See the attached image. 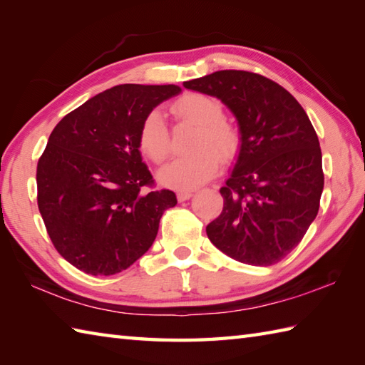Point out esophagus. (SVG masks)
Listing matches in <instances>:
<instances>
[{"label":"esophagus","mask_w":365,"mask_h":365,"mask_svg":"<svg viewBox=\"0 0 365 365\" xmlns=\"http://www.w3.org/2000/svg\"><path fill=\"white\" fill-rule=\"evenodd\" d=\"M192 196V191H178L177 192V199L183 202V200H188Z\"/></svg>","instance_id":"esophagus-1"}]
</instances>
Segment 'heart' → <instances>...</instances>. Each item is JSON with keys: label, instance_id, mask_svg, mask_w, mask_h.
<instances>
[{"label": "heart", "instance_id": "1", "mask_svg": "<svg viewBox=\"0 0 365 365\" xmlns=\"http://www.w3.org/2000/svg\"><path fill=\"white\" fill-rule=\"evenodd\" d=\"M177 119L188 120L199 127L192 143L196 152L178 157L160 170V182L175 190H191L218 173L220 158L234 157L240 147V135L224 118L222 105L204 94H187L173 105ZM139 147L153 163H161L170 149L169 131L160 111H152L143 120L139 131Z\"/></svg>", "mask_w": 365, "mask_h": 365}]
</instances>
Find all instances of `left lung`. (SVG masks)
<instances>
[{"label": "left lung", "mask_w": 365, "mask_h": 365, "mask_svg": "<svg viewBox=\"0 0 365 365\" xmlns=\"http://www.w3.org/2000/svg\"><path fill=\"white\" fill-rule=\"evenodd\" d=\"M183 86L220 98L238 122V158L208 238L234 260L274 265L319 213L324 175L311 120L289 91L259 73L220 71Z\"/></svg>", "instance_id": "obj_1"}]
</instances>
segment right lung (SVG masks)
<instances>
[{
  "mask_svg": "<svg viewBox=\"0 0 365 365\" xmlns=\"http://www.w3.org/2000/svg\"><path fill=\"white\" fill-rule=\"evenodd\" d=\"M175 84H119L64 115L37 163V205L56 251L92 276H111L144 255L173 191L153 185L139 131Z\"/></svg>",
  "mask_w": 365,
  "mask_h": 365,
  "instance_id": "right-lung-1",
  "label": "right lung"
}]
</instances>
